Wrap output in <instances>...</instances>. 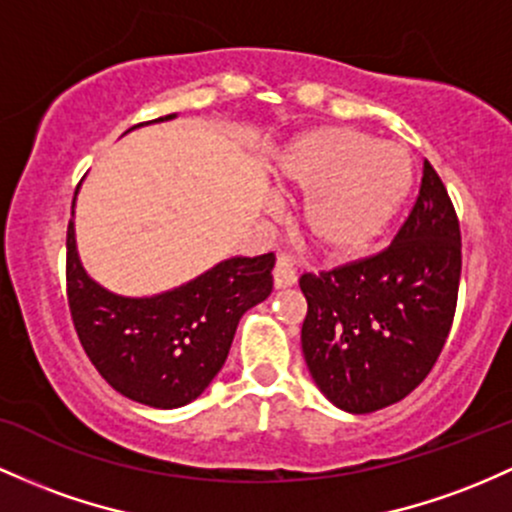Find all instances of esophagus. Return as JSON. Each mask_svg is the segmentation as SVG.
I'll return each mask as SVG.
<instances>
[{"label": "esophagus", "mask_w": 512, "mask_h": 512, "mask_svg": "<svg viewBox=\"0 0 512 512\" xmlns=\"http://www.w3.org/2000/svg\"><path fill=\"white\" fill-rule=\"evenodd\" d=\"M272 274H274V286H277V289H289V286H294L296 279H299V274H296V267H294V260L286 255L277 257Z\"/></svg>", "instance_id": "esophagus-1"}]
</instances>
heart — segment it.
Listing matches in <instances>:
<instances>
[{"label": "heart", "instance_id": "heart-1", "mask_svg": "<svg viewBox=\"0 0 512 512\" xmlns=\"http://www.w3.org/2000/svg\"><path fill=\"white\" fill-rule=\"evenodd\" d=\"M274 182L308 196L306 228L320 250H369L406 204L415 182L408 148L345 126L299 133L274 157Z\"/></svg>", "mask_w": 512, "mask_h": 512}]
</instances>
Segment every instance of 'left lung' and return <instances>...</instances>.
Returning <instances> with one entry per match:
<instances>
[{"label": "left lung", "mask_w": 512, "mask_h": 512, "mask_svg": "<svg viewBox=\"0 0 512 512\" xmlns=\"http://www.w3.org/2000/svg\"><path fill=\"white\" fill-rule=\"evenodd\" d=\"M459 274L457 213L425 160L411 216L384 252L301 277V347L320 393L355 415L406 398L445 347Z\"/></svg>", "instance_id": "1"}]
</instances>
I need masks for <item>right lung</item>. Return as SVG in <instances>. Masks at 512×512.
<instances>
[{
  "label": "right lung",
  "mask_w": 512,
  "mask_h": 512,
  "mask_svg": "<svg viewBox=\"0 0 512 512\" xmlns=\"http://www.w3.org/2000/svg\"><path fill=\"white\" fill-rule=\"evenodd\" d=\"M174 116L148 123L172 121ZM272 267V252L238 255L160 294H116L94 282L82 267L72 199L67 226L72 323L84 352L111 389L143 406L170 411L206 391L226 364L240 318L272 294Z\"/></svg>",
  "instance_id": "add662e5"
}]
</instances>
